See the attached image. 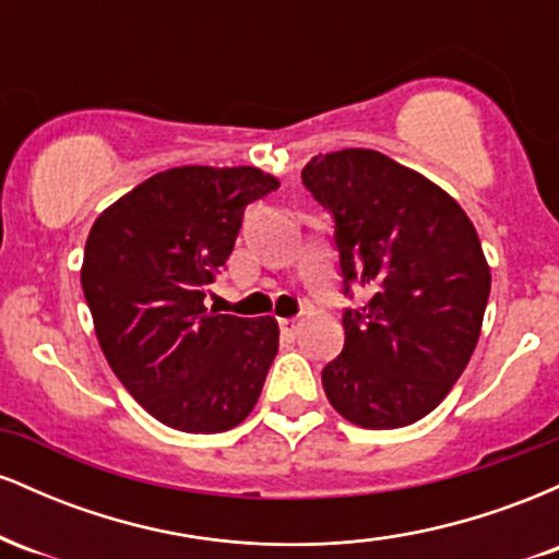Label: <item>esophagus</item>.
Instances as JSON below:
<instances>
[{"mask_svg":"<svg viewBox=\"0 0 559 559\" xmlns=\"http://www.w3.org/2000/svg\"><path fill=\"white\" fill-rule=\"evenodd\" d=\"M278 325H281V331H284L286 333V336H297V333H299V320L297 318H284V320H278Z\"/></svg>","mask_w":559,"mask_h":559,"instance_id":"34e87169","label":"esophagus"}]
</instances>
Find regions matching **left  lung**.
Segmentation results:
<instances>
[{
    "label": "left lung",
    "mask_w": 559,
    "mask_h": 559,
    "mask_svg": "<svg viewBox=\"0 0 559 559\" xmlns=\"http://www.w3.org/2000/svg\"><path fill=\"white\" fill-rule=\"evenodd\" d=\"M301 183L333 215L344 349L323 368L336 413L362 428L426 418L463 376L480 336L491 273L471 217L444 189L373 150L318 155Z\"/></svg>",
    "instance_id": "1"
}]
</instances>
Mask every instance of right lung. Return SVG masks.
I'll return each instance as SVG.
<instances>
[{
	"mask_svg": "<svg viewBox=\"0 0 559 559\" xmlns=\"http://www.w3.org/2000/svg\"><path fill=\"white\" fill-rule=\"evenodd\" d=\"M275 189L258 168L186 165L146 178L94 221L81 286L96 338L120 383L165 426L221 433L260 400L278 323L215 316L204 297L247 204Z\"/></svg>",
	"mask_w": 559,
	"mask_h": 559,
	"instance_id": "obj_1",
	"label": "right lung"
}]
</instances>
